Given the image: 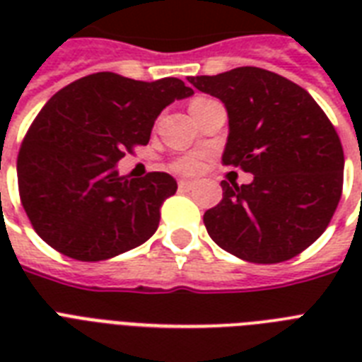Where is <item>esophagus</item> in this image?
<instances>
[{
  "label": "esophagus",
  "instance_id": "1",
  "mask_svg": "<svg viewBox=\"0 0 362 362\" xmlns=\"http://www.w3.org/2000/svg\"><path fill=\"white\" fill-rule=\"evenodd\" d=\"M193 186H195V182H193V180H180V182H178V187H180V189H184V192L192 189Z\"/></svg>",
  "mask_w": 362,
  "mask_h": 362
}]
</instances>
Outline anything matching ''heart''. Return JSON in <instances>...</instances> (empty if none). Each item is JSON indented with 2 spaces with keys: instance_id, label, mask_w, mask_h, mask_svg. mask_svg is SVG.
<instances>
[{
  "instance_id": "obj_1",
  "label": "heart",
  "mask_w": 362,
  "mask_h": 362,
  "mask_svg": "<svg viewBox=\"0 0 362 362\" xmlns=\"http://www.w3.org/2000/svg\"><path fill=\"white\" fill-rule=\"evenodd\" d=\"M173 169L176 173H182V175H193L201 169V159L197 156H184V158L176 159L173 163Z\"/></svg>"
}]
</instances>
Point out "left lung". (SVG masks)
<instances>
[{
  "instance_id": "obj_1",
  "label": "left lung",
  "mask_w": 362,
  "mask_h": 362,
  "mask_svg": "<svg viewBox=\"0 0 362 362\" xmlns=\"http://www.w3.org/2000/svg\"><path fill=\"white\" fill-rule=\"evenodd\" d=\"M189 84L226 105L223 165L250 184L221 182L223 199L204 212L210 238L250 263H280L325 231L342 195L344 150L304 88L272 71L237 67Z\"/></svg>"
}]
</instances>
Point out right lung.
<instances>
[{
    "instance_id": "obj_1",
    "label": "right lung",
    "mask_w": 362,
    "mask_h": 362,
    "mask_svg": "<svg viewBox=\"0 0 362 362\" xmlns=\"http://www.w3.org/2000/svg\"><path fill=\"white\" fill-rule=\"evenodd\" d=\"M193 95L180 78L133 81L93 73L54 93L20 148L18 189L37 235L78 261H105L141 246L176 192L167 173L120 176L125 150L148 144L153 122Z\"/></svg>"
}]
</instances>
